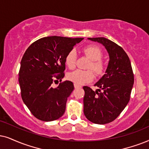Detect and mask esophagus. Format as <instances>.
I'll return each instance as SVG.
<instances>
[{
    "instance_id": "1",
    "label": "esophagus",
    "mask_w": 149,
    "mask_h": 149,
    "mask_svg": "<svg viewBox=\"0 0 149 149\" xmlns=\"http://www.w3.org/2000/svg\"><path fill=\"white\" fill-rule=\"evenodd\" d=\"M74 87H75V88H80L81 86L78 85V84H74Z\"/></svg>"
}]
</instances>
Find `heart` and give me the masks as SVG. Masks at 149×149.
<instances>
[{
	"instance_id": "1",
	"label": "heart",
	"mask_w": 149,
	"mask_h": 149,
	"mask_svg": "<svg viewBox=\"0 0 149 149\" xmlns=\"http://www.w3.org/2000/svg\"><path fill=\"white\" fill-rule=\"evenodd\" d=\"M82 52L91 60V63L88 64L87 68L92 69L97 76H102L106 69V65L101 59L102 57V52L98 47L95 45H87L82 49ZM77 59L76 52L75 50H71L67 53L65 56V64L67 67L72 69L76 67ZM95 78V75L91 70H78L69 73L67 78L72 81L78 85H81L91 82Z\"/></svg>"
}]
</instances>
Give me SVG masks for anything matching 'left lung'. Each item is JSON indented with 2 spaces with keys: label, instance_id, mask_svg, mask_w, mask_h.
Wrapping results in <instances>:
<instances>
[{
  "label": "left lung",
  "instance_id": "8db88e82",
  "mask_svg": "<svg viewBox=\"0 0 149 149\" xmlns=\"http://www.w3.org/2000/svg\"><path fill=\"white\" fill-rule=\"evenodd\" d=\"M88 39L104 45L110 60L106 73L95 84L98 89L94 91L83 86L84 113L93 123L104 125L116 120L127 105L134 75L129 56L121 47L103 37Z\"/></svg>",
  "mask_w": 149,
  "mask_h": 149
}]
</instances>
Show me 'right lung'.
Returning a JSON list of instances; mask_svg holds the SVG:
<instances>
[{
  "label": "right lung",
  "instance_id": "right-lung-1",
  "mask_svg": "<svg viewBox=\"0 0 149 149\" xmlns=\"http://www.w3.org/2000/svg\"><path fill=\"white\" fill-rule=\"evenodd\" d=\"M82 38L47 36L33 42L25 51L18 73L24 103L33 116L45 122L60 118L74 86L64 81L58 87L52 84L65 76V56Z\"/></svg>",
  "mask_w": 149,
  "mask_h": 149
}]
</instances>
